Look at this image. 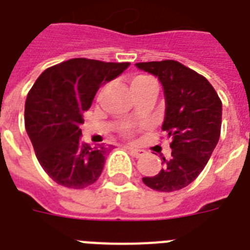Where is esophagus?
Masks as SVG:
<instances>
[{"label": "esophagus", "mask_w": 250, "mask_h": 250, "mask_svg": "<svg viewBox=\"0 0 250 250\" xmlns=\"http://www.w3.org/2000/svg\"><path fill=\"white\" fill-rule=\"evenodd\" d=\"M129 150V153L132 154L133 157H136V158H139V157H143L145 156V150L144 149H140V148H136V146H128L127 148Z\"/></svg>", "instance_id": "1"}]
</instances>
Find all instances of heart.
Listing matches in <instances>:
<instances>
[{"mask_svg":"<svg viewBox=\"0 0 250 250\" xmlns=\"http://www.w3.org/2000/svg\"><path fill=\"white\" fill-rule=\"evenodd\" d=\"M150 80H153L152 78H149V76H145V75H137L135 76L132 79V82H131V86H132V89H135V88H137V86L143 85V84L148 83V82H150ZM125 135H129L131 133V131L129 129H125Z\"/></svg>","mask_w":250,"mask_h":250,"instance_id":"b5f03b06","label":"heart"}]
</instances>
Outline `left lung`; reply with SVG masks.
<instances>
[{"mask_svg":"<svg viewBox=\"0 0 250 250\" xmlns=\"http://www.w3.org/2000/svg\"><path fill=\"white\" fill-rule=\"evenodd\" d=\"M164 86L166 111L162 129L171 137V157H162V170L143 178L158 192L189 186L204 170L221 136L222 101L202 75L178 61L136 63Z\"/></svg>","mask_w":250,"mask_h":250,"instance_id":"8db88e82","label":"left lung"}]
</instances>
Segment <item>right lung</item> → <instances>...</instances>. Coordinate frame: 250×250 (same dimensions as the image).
Listing matches in <instances>:
<instances>
[{
	"mask_svg": "<svg viewBox=\"0 0 250 250\" xmlns=\"http://www.w3.org/2000/svg\"><path fill=\"white\" fill-rule=\"evenodd\" d=\"M128 66L72 58L46 68L27 94L25 129L41 167L60 186L83 189L100 178L111 148L84 144L80 125L100 86Z\"/></svg>",
	"mask_w": 250,
	"mask_h": 250,
	"instance_id": "add662e5",
	"label": "right lung"
}]
</instances>
